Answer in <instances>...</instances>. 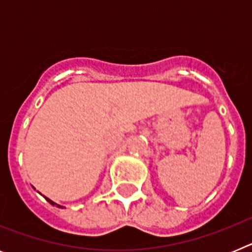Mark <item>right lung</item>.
<instances>
[{"label": "right lung", "instance_id": "right-lung-1", "mask_svg": "<svg viewBox=\"0 0 252 252\" xmlns=\"http://www.w3.org/2000/svg\"><path fill=\"white\" fill-rule=\"evenodd\" d=\"M45 199H46V201L49 202V203L53 204V206H57V207H59V208H63V207L59 206V204H57V203H55V202H53V201H51V199H49V198H46V197H45Z\"/></svg>", "mask_w": 252, "mask_h": 252}]
</instances>
